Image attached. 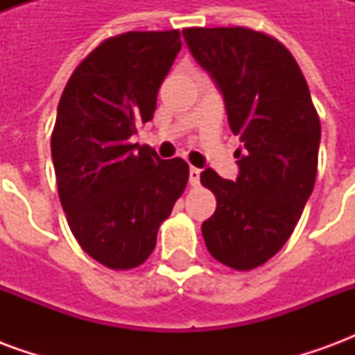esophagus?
I'll return each mask as SVG.
<instances>
[{
    "label": "esophagus",
    "instance_id": "obj_1",
    "mask_svg": "<svg viewBox=\"0 0 355 355\" xmlns=\"http://www.w3.org/2000/svg\"><path fill=\"white\" fill-rule=\"evenodd\" d=\"M200 178H201V171L198 167H190V184L198 186L200 184Z\"/></svg>",
    "mask_w": 355,
    "mask_h": 355
}]
</instances>
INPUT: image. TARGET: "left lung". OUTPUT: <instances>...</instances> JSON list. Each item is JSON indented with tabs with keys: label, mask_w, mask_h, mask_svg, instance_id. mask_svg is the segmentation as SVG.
<instances>
[{
	"label": "left lung",
	"mask_w": 355,
	"mask_h": 355,
	"mask_svg": "<svg viewBox=\"0 0 355 355\" xmlns=\"http://www.w3.org/2000/svg\"><path fill=\"white\" fill-rule=\"evenodd\" d=\"M182 35L241 140L236 180L201 173L216 196L203 239L218 262L253 270L285 245L312 193L320 117L297 60L274 37L249 28H186Z\"/></svg>",
	"instance_id": "left-lung-1"
}]
</instances>
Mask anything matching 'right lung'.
Returning a JSON list of instances; mask_svg holds the SVG:
<instances>
[{"label": "right lung", "mask_w": 355, "mask_h": 355, "mask_svg": "<svg viewBox=\"0 0 355 355\" xmlns=\"http://www.w3.org/2000/svg\"><path fill=\"white\" fill-rule=\"evenodd\" d=\"M180 47L177 30L110 37L73 70L58 102L51 154L60 203L81 249L114 270L152 254L188 182L184 159L131 144L154 117Z\"/></svg>", "instance_id": "obj_1"}]
</instances>
